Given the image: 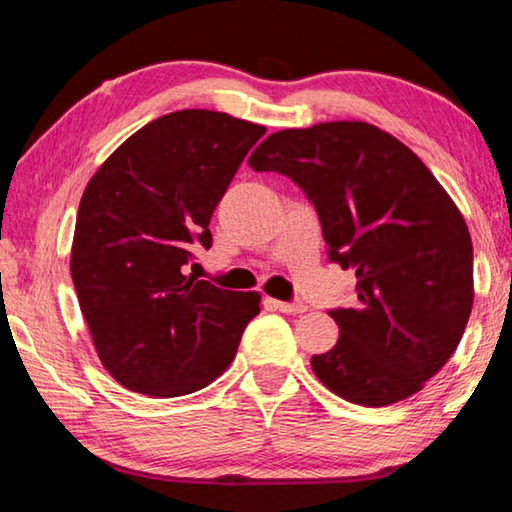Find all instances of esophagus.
<instances>
[{
	"label": "esophagus",
	"instance_id": "1",
	"mask_svg": "<svg viewBox=\"0 0 512 512\" xmlns=\"http://www.w3.org/2000/svg\"><path fill=\"white\" fill-rule=\"evenodd\" d=\"M265 306L270 310H279L285 312V315H301V312H306V306L303 303H285V301H276V299H265Z\"/></svg>",
	"mask_w": 512,
	"mask_h": 512
}]
</instances>
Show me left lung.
I'll return each instance as SVG.
<instances>
[{
	"instance_id": "left-lung-1",
	"label": "left lung",
	"mask_w": 512,
	"mask_h": 512,
	"mask_svg": "<svg viewBox=\"0 0 512 512\" xmlns=\"http://www.w3.org/2000/svg\"><path fill=\"white\" fill-rule=\"evenodd\" d=\"M247 164L288 175L319 213L330 261L355 270L357 306L330 310L337 344L312 371L339 398L387 407L443 369L468 326L472 238L414 150L364 121L281 130Z\"/></svg>"
}]
</instances>
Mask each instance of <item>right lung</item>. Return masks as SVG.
I'll use <instances>...</instances> for the list:
<instances>
[{
    "label": "right lung",
    "mask_w": 512,
    "mask_h": 512,
    "mask_svg": "<svg viewBox=\"0 0 512 512\" xmlns=\"http://www.w3.org/2000/svg\"><path fill=\"white\" fill-rule=\"evenodd\" d=\"M265 125L213 110L159 116L125 139L85 186L71 279L96 355L121 387L186 396L227 371L261 294L186 274L195 247Z\"/></svg>",
    "instance_id": "1"
}]
</instances>
